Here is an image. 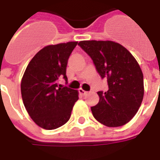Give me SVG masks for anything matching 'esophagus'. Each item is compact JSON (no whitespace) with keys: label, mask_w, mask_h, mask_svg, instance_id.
I'll use <instances>...</instances> for the list:
<instances>
[{"label":"esophagus","mask_w":160,"mask_h":160,"mask_svg":"<svg viewBox=\"0 0 160 160\" xmlns=\"http://www.w3.org/2000/svg\"><path fill=\"white\" fill-rule=\"evenodd\" d=\"M79 92H80V95H82V96H85V94L87 93V91H84L83 89H80V90H79Z\"/></svg>","instance_id":"esophagus-1"}]
</instances>
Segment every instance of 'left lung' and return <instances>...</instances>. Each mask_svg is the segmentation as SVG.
<instances>
[{"label": "left lung", "mask_w": 160, "mask_h": 160, "mask_svg": "<svg viewBox=\"0 0 160 160\" xmlns=\"http://www.w3.org/2000/svg\"><path fill=\"white\" fill-rule=\"evenodd\" d=\"M78 44L92 58L102 78H107L108 91L97 92L99 102L91 107L94 118L109 128L123 126L136 115L143 98V75L138 61L113 41L85 40Z\"/></svg>", "instance_id": "1"}]
</instances>
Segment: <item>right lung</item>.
<instances>
[{
    "instance_id": "1",
    "label": "right lung",
    "mask_w": 160,
    "mask_h": 160,
    "mask_svg": "<svg viewBox=\"0 0 160 160\" xmlns=\"http://www.w3.org/2000/svg\"><path fill=\"white\" fill-rule=\"evenodd\" d=\"M78 42L48 45L29 62L21 81L23 104L34 122L47 130L63 126L69 120L79 99L76 90L58 85L67 80L66 67Z\"/></svg>"
}]
</instances>
